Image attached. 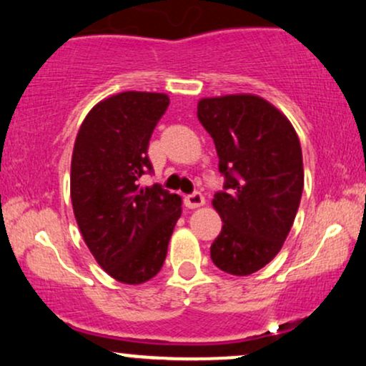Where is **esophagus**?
<instances>
[{"instance_id": "obj_1", "label": "esophagus", "mask_w": 366, "mask_h": 366, "mask_svg": "<svg viewBox=\"0 0 366 366\" xmlns=\"http://www.w3.org/2000/svg\"><path fill=\"white\" fill-rule=\"evenodd\" d=\"M204 204H205V199L200 192H193V193H190V195L184 197V205H187L188 209L202 207Z\"/></svg>"}]
</instances>
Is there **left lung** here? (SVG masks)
I'll use <instances>...</instances> for the list:
<instances>
[{"label": "left lung", "mask_w": 366, "mask_h": 366, "mask_svg": "<svg viewBox=\"0 0 366 366\" xmlns=\"http://www.w3.org/2000/svg\"><path fill=\"white\" fill-rule=\"evenodd\" d=\"M197 116L214 139L224 176V190L212 200L224 224L210 259L227 274L250 276L277 255L295 222L302 145L290 119L252 94L200 99Z\"/></svg>", "instance_id": "left-lung-1"}]
</instances>
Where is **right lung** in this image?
<instances>
[{"instance_id": "1", "label": "right lung", "mask_w": 366, "mask_h": 366, "mask_svg": "<svg viewBox=\"0 0 366 366\" xmlns=\"http://www.w3.org/2000/svg\"><path fill=\"white\" fill-rule=\"evenodd\" d=\"M169 106L157 92L107 97L90 109L71 156L73 214L97 264L124 285H142L161 270L182 199L161 184L140 187L152 173L147 149Z\"/></svg>"}]
</instances>
